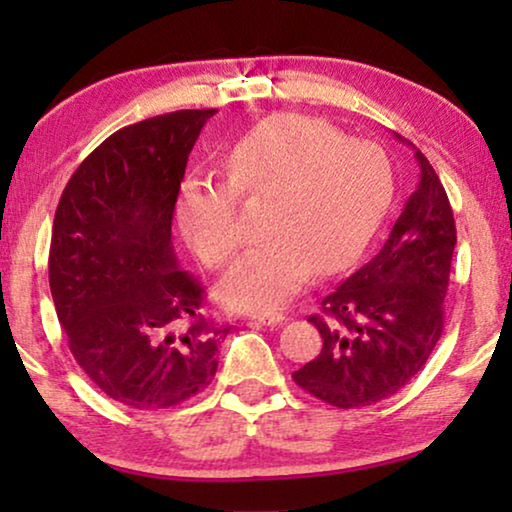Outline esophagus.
I'll use <instances>...</instances> for the list:
<instances>
[{
  "instance_id": "obj_1",
  "label": "esophagus",
  "mask_w": 512,
  "mask_h": 512,
  "mask_svg": "<svg viewBox=\"0 0 512 512\" xmlns=\"http://www.w3.org/2000/svg\"><path fill=\"white\" fill-rule=\"evenodd\" d=\"M251 319L261 321V324H279V321H284L286 317L282 312H251Z\"/></svg>"
}]
</instances>
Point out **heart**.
I'll return each mask as SVG.
<instances>
[{
	"label": "heart",
	"instance_id": "b5f03b06",
	"mask_svg": "<svg viewBox=\"0 0 512 512\" xmlns=\"http://www.w3.org/2000/svg\"><path fill=\"white\" fill-rule=\"evenodd\" d=\"M226 184L188 179L177 226L207 268H223L244 244L235 200L268 198L261 242L219 284L230 307L272 312L312 272L340 270L363 249L387 212L394 177L380 146L345 139L324 121L277 116L254 125L223 156Z\"/></svg>",
	"mask_w": 512,
	"mask_h": 512
}]
</instances>
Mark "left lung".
Returning a JSON list of instances; mask_svg holds the SVG:
<instances>
[{
  "mask_svg": "<svg viewBox=\"0 0 512 512\" xmlns=\"http://www.w3.org/2000/svg\"><path fill=\"white\" fill-rule=\"evenodd\" d=\"M415 160L417 191L384 247L321 300V314L307 319L324 347L293 380L335 408L394 396L424 368L443 333L457 228L438 174L419 149Z\"/></svg>",
  "mask_w": 512,
  "mask_h": 512,
  "instance_id": "1",
  "label": "left lung"
}]
</instances>
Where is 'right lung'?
<instances>
[{
    "instance_id": "add662e5",
    "label": "right lung",
    "mask_w": 512,
    "mask_h": 512,
    "mask_svg": "<svg viewBox=\"0 0 512 512\" xmlns=\"http://www.w3.org/2000/svg\"><path fill=\"white\" fill-rule=\"evenodd\" d=\"M216 109L153 116L104 139L55 209L48 282L69 352L97 389L172 408L214 380L230 326L179 270L172 216L188 153Z\"/></svg>"
}]
</instances>
